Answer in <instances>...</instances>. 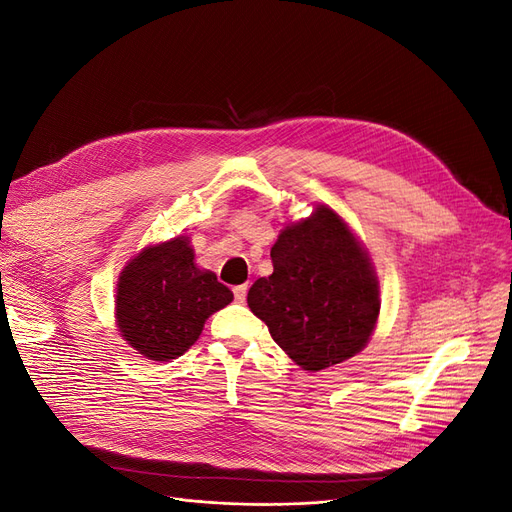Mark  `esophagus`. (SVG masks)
<instances>
[{
	"mask_svg": "<svg viewBox=\"0 0 512 512\" xmlns=\"http://www.w3.org/2000/svg\"><path fill=\"white\" fill-rule=\"evenodd\" d=\"M232 292H235V301L237 303H245V297H247V284H239L232 288Z\"/></svg>",
	"mask_w": 512,
	"mask_h": 512,
	"instance_id": "34e87169",
	"label": "esophagus"
}]
</instances>
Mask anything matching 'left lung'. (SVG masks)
<instances>
[{"mask_svg": "<svg viewBox=\"0 0 512 512\" xmlns=\"http://www.w3.org/2000/svg\"><path fill=\"white\" fill-rule=\"evenodd\" d=\"M273 273L247 292V305L273 342L307 371L361 352L380 312L378 280L339 215L318 205L286 226L271 247Z\"/></svg>", "mask_w": 512, "mask_h": 512, "instance_id": "obj_1", "label": "left lung"}]
</instances>
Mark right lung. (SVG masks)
Masks as SVG:
<instances>
[{"mask_svg":"<svg viewBox=\"0 0 512 512\" xmlns=\"http://www.w3.org/2000/svg\"><path fill=\"white\" fill-rule=\"evenodd\" d=\"M232 301L211 271L194 265L179 237L145 247L117 284V322L126 342L151 361L177 359L203 331L205 320Z\"/></svg>","mask_w":512,"mask_h":512,"instance_id":"obj_1","label":"right lung"}]
</instances>
